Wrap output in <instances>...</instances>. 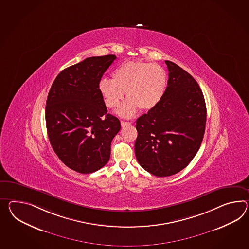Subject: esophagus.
<instances>
[{
	"mask_svg": "<svg viewBox=\"0 0 249 249\" xmlns=\"http://www.w3.org/2000/svg\"><path fill=\"white\" fill-rule=\"evenodd\" d=\"M122 127H127V126H129L130 124H131V122H123V121H122Z\"/></svg>",
	"mask_w": 249,
	"mask_h": 249,
	"instance_id": "34e87169",
	"label": "esophagus"
}]
</instances>
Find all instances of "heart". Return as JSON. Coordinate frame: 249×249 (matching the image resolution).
<instances>
[{
    "label": "heart",
    "instance_id": "b5f03b06",
    "mask_svg": "<svg viewBox=\"0 0 249 249\" xmlns=\"http://www.w3.org/2000/svg\"><path fill=\"white\" fill-rule=\"evenodd\" d=\"M165 85L166 73L163 67L148 62L129 61L116 68L112 80H101L99 91L109 109L118 108L126 92L128 100L118 112L122 117L130 118L139 108H154L163 97Z\"/></svg>",
    "mask_w": 249,
    "mask_h": 249
}]
</instances>
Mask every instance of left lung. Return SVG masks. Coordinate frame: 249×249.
<instances>
[{"instance_id":"1","label":"left lung","mask_w":249,"mask_h":249,"mask_svg":"<svg viewBox=\"0 0 249 249\" xmlns=\"http://www.w3.org/2000/svg\"><path fill=\"white\" fill-rule=\"evenodd\" d=\"M168 82L160 102L137 120L135 153L139 164L158 177L185 168L200 148L206 125V104L198 83L165 60Z\"/></svg>"}]
</instances>
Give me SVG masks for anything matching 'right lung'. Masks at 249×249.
Masks as SVG:
<instances>
[{"instance_id":"right-lung-1","label":"right lung","mask_w":249,"mask_h":249,"mask_svg":"<svg viewBox=\"0 0 249 249\" xmlns=\"http://www.w3.org/2000/svg\"><path fill=\"white\" fill-rule=\"evenodd\" d=\"M116 55L91 56L61 71L49 90L46 125L56 156L70 169L91 174L109 161L110 143L121 129L99 91Z\"/></svg>"}]
</instances>
